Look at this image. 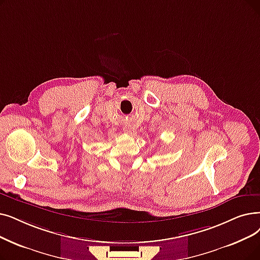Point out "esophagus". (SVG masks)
Returning <instances> with one entry per match:
<instances>
[{
    "mask_svg": "<svg viewBox=\"0 0 260 260\" xmlns=\"http://www.w3.org/2000/svg\"><path fill=\"white\" fill-rule=\"evenodd\" d=\"M124 131H125L127 134H131V133H132V128H131V127H128V126H125V127H124Z\"/></svg>",
    "mask_w": 260,
    "mask_h": 260,
    "instance_id": "34e87169",
    "label": "esophagus"
}]
</instances>
